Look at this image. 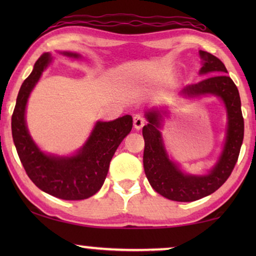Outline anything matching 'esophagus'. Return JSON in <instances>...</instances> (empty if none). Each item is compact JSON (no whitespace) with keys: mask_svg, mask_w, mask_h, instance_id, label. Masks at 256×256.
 Returning <instances> with one entry per match:
<instances>
[{"mask_svg":"<svg viewBox=\"0 0 256 256\" xmlns=\"http://www.w3.org/2000/svg\"><path fill=\"white\" fill-rule=\"evenodd\" d=\"M146 124V118H143L141 114H135L134 115V127L136 129H141Z\"/></svg>","mask_w":256,"mask_h":256,"instance_id":"obj_1","label":"esophagus"}]
</instances>
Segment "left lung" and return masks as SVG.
Returning <instances> with one entry per match:
<instances>
[{
    "label": "left lung",
    "mask_w": 256,
    "mask_h": 256,
    "mask_svg": "<svg viewBox=\"0 0 256 256\" xmlns=\"http://www.w3.org/2000/svg\"><path fill=\"white\" fill-rule=\"evenodd\" d=\"M204 60L202 74L210 76L197 84L188 85L183 93L188 96H218L225 102L228 127L225 148L219 162L206 176L185 174L171 162L163 146L160 127V114L150 112L146 115L149 124L142 129L144 138L143 166L150 185L157 194L174 202H194L213 194L230 176L239 157L244 141V118L239 90L233 80L227 76L224 62L208 52L199 51Z\"/></svg>",
    "instance_id": "1"
}]
</instances>
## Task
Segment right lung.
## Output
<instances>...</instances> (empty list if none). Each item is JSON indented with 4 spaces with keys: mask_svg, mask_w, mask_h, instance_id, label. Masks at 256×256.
Listing matches in <instances>:
<instances>
[{
    "mask_svg": "<svg viewBox=\"0 0 256 256\" xmlns=\"http://www.w3.org/2000/svg\"><path fill=\"white\" fill-rule=\"evenodd\" d=\"M64 54L79 57L71 52ZM50 62V54H42L20 86L12 116L14 143L24 170L37 188L59 199L82 200L92 197L102 186L112 157L132 130V118L124 115L114 121L98 122L86 144L72 157L42 152L28 132L24 114L28 98Z\"/></svg>",
    "mask_w": 256,
    "mask_h": 256,
    "instance_id": "add662e5",
    "label": "right lung"
}]
</instances>
